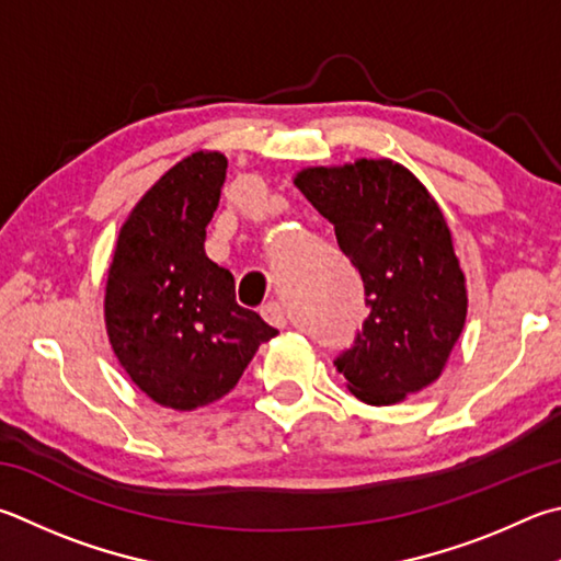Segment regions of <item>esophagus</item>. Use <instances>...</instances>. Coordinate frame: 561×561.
I'll return each instance as SVG.
<instances>
[{"label":"esophagus","mask_w":561,"mask_h":561,"mask_svg":"<svg viewBox=\"0 0 561 561\" xmlns=\"http://www.w3.org/2000/svg\"><path fill=\"white\" fill-rule=\"evenodd\" d=\"M260 313H262L264 321H267L270 325H277V329H284V323H287V311H284V307L277 301L264 304Z\"/></svg>","instance_id":"1"}]
</instances>
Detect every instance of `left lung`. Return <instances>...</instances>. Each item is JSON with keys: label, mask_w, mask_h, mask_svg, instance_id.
<instances>
[{"label": "left lung", "mask_w": 561, "mask_h": 561, "mask_svg": "<svg viewBox=\"0 0 561 561\" xmlns=\"http://www.w3.org/2000/svg\"><path fill=\"white\" fill-rule=\"evenodd\" d=\"M365 284L370 307L335 368L365 404L385 407L444 373L463 331L468 294L439 203L392 159L309 167L294 176Z\"/></svg>", "instance_id": "left-lung-1"}]
</instances>
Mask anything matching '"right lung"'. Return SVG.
Instances as JSON below:
<instances>
[{
  "label": "right lung",
  "instance_id": "right-lung-1",
  "mask_svg": "<svg viewBox=\"0 0 561 561\" xmlns=\"http://www.w3.org/2000/svg\"><path fill=\"white\" fill-rule=\"evenodd\" d=\"M228 159L196 151L171 167L122 222L105 282V329L149 400L191 412L226 397L277 329L236 301V279L208 260L206 226Z\"/></svg>",
  "mask_w": 561,
  "mask_h": 561
}]
</instances>
